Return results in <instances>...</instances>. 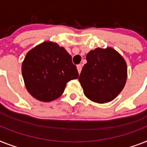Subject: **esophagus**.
I'll return each mask as SVG.
<instances>
[{"label":"esophagus","instance_id":"esophagus-1","mask_svg":"<svg viewBox=\"0 0 147 147\" xmlns=\"http://www.w3.org/2000/svg\"><path fill=\"white\" fill-rule=\"evenodd\" d=\"M82 64H78V65H77V69H78V73H81V71H82Z\"/></svg>","mask_w":147,"mask_h":147}]
</instances>
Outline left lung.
I'll use <instances>...</instances> for the list:
<instances>
[{"instance_id": "obj_1", "label": "left lung", "mask_w": 147, "mask_h": 147, "mask_svg": "<svg viewBox=\"0 0 147 147\" xmlns=\"http://www.w3.org/2000/svg\"><path fill=\"white\" fill-rule=\"evenodd\" d=\"M79 80L84 94L99 103L112 101L125 87L127 65L121 55L113 48H96L86 56Z\"/></svg>"}]
</instances>
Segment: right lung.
I'll return each mask as SVG.
<instances>
[{
	"label": "right lung",
	"instance_id": "obj_1",
	"mask_svg": "<svg viewBox=\"0 0 147 147\" xmlns=\"http://www.w3.org/2000/svg\"><path fill=\"white\" fill-rule=\"evenodd\" d=\"M22 73L27 90L34 98L44 102L59 97L66 83L79 76L67 51L56 43L48 41L26 54Z\"/></svg>",
	"mask_w": 147,
	"mask_h": 147
}]
</instances>
